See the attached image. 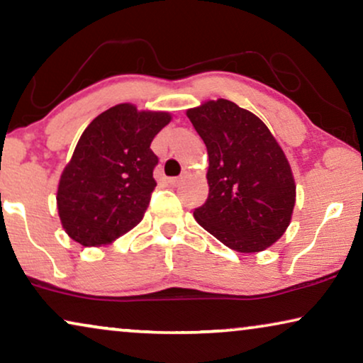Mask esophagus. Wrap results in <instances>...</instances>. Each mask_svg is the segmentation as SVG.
Segmentation results:
<instances>
[{"mask_svg": "<svg viewBox=\"0 0 363 363\" xmlns=\"http://www.w3.org/2000/svg\"><path fill=\"white\" fill-rule=\"evenodd\" d=\"M181 181H182V176H179V177H169V179H167V182H169V186H179Z\"/></svg>", "mask_w": 363, "mask_h": 363, "instance_id": "34e87169", "label": "esophagus"}]
</instances>
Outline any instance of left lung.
I'll return each mask as SVG.
<instances>
[{"mask_svg": "<svg viewBox=\"0 0 363 363\" xmlns=\"http://www.w3.org/2000/svg\"><path fill=\"white\" fill-rule=\"evenodd\" d=\"M208 155V197L194 211L199 225L240 253L281 238L296 202L293 171L268 126L230 100L187 110Z\"/></svg>", "mask_w": 363, "mask_h": 363, "instance_id": "8db88e82", "label": "left lung"}]
</instances>
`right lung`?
I'll return each instance as SVG.
<instances>
[{"label":"right lung","mask_w":363,"mask_h":363,"mask_svg":"<svg viewBox=\"0 0 363 363\" xmlns=\"http://www.w3.org/2000/svg\"><path fill=\"white\" fill-rule=\"evenodd\" d=\"M171 121L167 111L120 104L82 133L57 189L65 233L84 247H101L136 227L155 191L157 156L151 141Z\"/></svg>","instance_id":"add662e5"}]
</instances>
